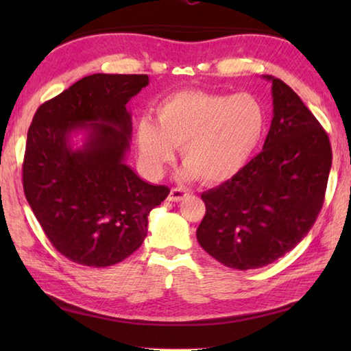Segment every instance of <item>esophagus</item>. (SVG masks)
<instances>
[{"label":"esophagus","mask_w":351,"mask_h":351,"mask_svg":"<svg viewBox=\"0 0 351 351\" xmlns=\"http://www.w3.org/2000/svg\"><path fill=\"white\" fill-rule=\"evenodd\" d=\"M189 195V190L187 189H182V187H173L170 190L169 193V201H173V203H178V201L184 199Z\"/></svg>","instance_id":"obj_1"}]
</instances>
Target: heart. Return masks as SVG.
<instances>
[{"label":"heart","instance_id":"1","mask_svg":"<svg viewBox=\"0 0 351 351\" xmlns=\"http://www.w3.org/2000/svg\"><path fill=\"white\" fill-rule=\"evenodd\" d=\"M158 123L141 119L136 145L148 173L161 175L181 147L184 176L207 182L232 178L251 161L268 127V112L247 93L224 94L189 90L164 100Z\"/></svg>","mask_w":351,"mask_h":351}]
</instances>
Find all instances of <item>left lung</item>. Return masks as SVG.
Returning <instances> with one entry per match:
<instances>
[{"instance_id":"1","label":"left lung","mask_w":351,"mask_h":351,"mask_svg":"<svg viewBox=\"0 0 351 351\" xmlns=\"http://www.w3.org/2000/svg\"><path fill=\"white\" fill-rule=\"evenodd\" d=\"M272 82L269 133L257 156L201 195V247L232 269H257L294 249L324 206L331 169L328 134L287 83Z\"/></svg>"}]
</instances>
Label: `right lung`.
Segmentation results:
<instances>
[{
    "label": "right lung",
    "mask_w": 351,
    "mask_h": 351,
    "mask_svg": "<svg viewBox=\"0 0 351 351\" xmlns=\"http://www.w3.org/2000/svg\"><path fill=\"white\" fill-rule=\"evenodd\" d=\"M145 74H93L47 100L27 132L23 189L35 218L58 252L105 268L130 257L147 237L148 215L167 198L125 164L132 138L128 100ZM88 132L73 150L70 133Z\"/></svg>",
    "instance_id": "1"
}]
</instances>
